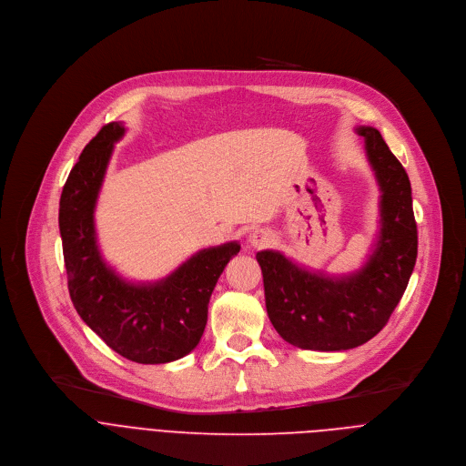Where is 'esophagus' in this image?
<instances>
[{
  "label": "esophagus",
  "instance_id": "1",
  "mask_svg": "<svg viewBox=\"0 0 466 466\" xmlns=\"http://www.w3.org/2000/svg\"><path fill=\"white\" fill-rule=\"evenodd\" d=\"M271 234L268 232V230H254L250 236H248V243L252 245V247H256V248H261V247H265V245H269L271 243Z\"/></svg>",
  "mask_w": 466,
  "mask_h": 466
}]
</instances>
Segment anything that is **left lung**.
<instances>
[{"label": "left lung", "instance_id": "1", "mask_svg": "<svg viewBox=\"0 0 466 466\" xmlns=\"http://www.w3.org/2000/svg\"><path fill=\"white\" fill-rule=\"evenodd\" d=\"M380 186V232L363 268L345 277L308 271L279 250H261L265 308L284 341L304 350L356 349L387 324L417 261V223L406 169L374 127H358Z\"/></svg>", "mask_w": 466, "mask_h": 466}]
</instances>
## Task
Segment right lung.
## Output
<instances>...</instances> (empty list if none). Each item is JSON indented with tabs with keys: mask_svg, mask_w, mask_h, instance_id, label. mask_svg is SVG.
Listing matches in <instances>:
<instances>
[{
	"mask_svg": "<svg viewBox=\"0 0 466 466\" xmlns=\"http://www.w3.org/2000/svg\"><path fill=\"white\" fill-rule=\"evenodd\" d=\"M123 135L119 121L105 125L64 184L58 228L68 289L81 319L114 352L144 365L169 363L201 341L212 291L239 243L198 250L169 277L149 284L127 282L108 268L94 210L114 144Z\"/></svg>",
	"mask_w": 466,
	"mask_h": 466,
	"instance_id": "1",
	"label": "right lung"
}]
</instances>
